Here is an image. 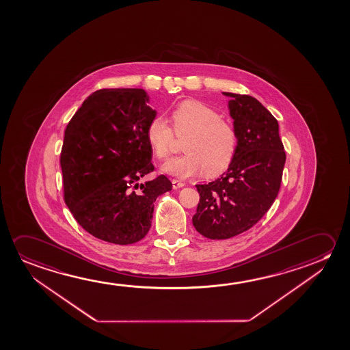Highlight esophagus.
<instances>
[{"mask_svg": "<svg viewBox=\"0 0 350 350\" xmlns=\"http://www.w3.org/2000/svg\"><path fill=\"white\" fill-rule=\"evenodd\" d=\"M185 184L183 182H180V180H178V179H172V187L173 189H179L183 188Z\"/></svg>", "mask_w": 350, "mask_h": 350, "instance_id": "obj_1", "label": "esophagus"}]
</instances>
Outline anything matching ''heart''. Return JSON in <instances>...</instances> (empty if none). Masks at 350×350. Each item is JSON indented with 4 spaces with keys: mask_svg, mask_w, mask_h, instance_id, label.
I'll list each match as a JSON object with an SVG mask.
<instances>
[{
    "mask_svg": "<svg viewBox=\"0 0 350 350\" xmlns=\"http://www.w3.org/2000/svg\"><path fill=\"white\" fill-rule=\"evenodd\" d=\"M171 121L176 135H189L184 140L185 154L167 161L162 166L163 172L179 178L202 173L206 177H215L232 165L239 144L237 131L221 120L215 109L188 99L173 109ZM146 139L157 159H166L174 135L166 120L156 116L146 127Z\"/></svg>",
    "mask_w": 350,
    "mask_h": 350,
    "instance_id": "obj_1",
    "label": "heart"
}]
</instances>
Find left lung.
<instances>
[{
	"mask_svg": "<svg viewBox=\"0 0 350 350\" xmlns=\"http://www.w3.org/2000/svg\"><path fill=\"white\" fill-rule=\"evenodd\" d=\"M237 131V155L221 178L198 184L195 229L207 239L237 237L257 224L279 194L286 154L278 120L256 98L223 92Z\"/></svg>",
	"mask_w": 350,
	"mask_h": 350,
	"instance_id": "left-lung-1",
	"label": "left lung"
}]
</instances>
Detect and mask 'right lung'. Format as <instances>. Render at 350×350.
Wrapping results in <instances>:
<instances>
[{"label":"right lung","mask_w":350,"mask_h":350,"mask_svg":"<svg viewBox=\"0 0 350 350\" xmlns=\"http://www.w3.org/2000/svg\"><path fill=\"white\" fill-rule=\"evenodd\" d=\"M142 88L94 92L66 126L60 152L65 204L87 232L129 245L146 237L154 202L172 183L154 171L146 127L156 116Z\"/></svg>","instance_id":"right-lung-1"}]
</instances>
